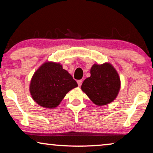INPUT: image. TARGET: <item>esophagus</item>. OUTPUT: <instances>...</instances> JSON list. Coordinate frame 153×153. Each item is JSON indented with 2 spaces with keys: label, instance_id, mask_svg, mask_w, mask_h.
<instances>
[{
  "label": "esophagus",
  "instance_id": "obj_1",
  "mask_svg": "<svg viewBox=\"0 0 153 153\" xmlns=\"http://www.w3.org/2000/svg\"><path fill=\"white\" fill-rule=\"evenodd\" d=\"M82 82H83L82 80H78V81H77V83H78L79 86H81V84H82Z\"/></svg>",
  "mask_w": 153,
  "mask_h": 153
}]
</instances>
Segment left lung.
<instances>
[{
    "instance_id": "8db88e82",
    "label": "left lung",
    "mask_w": 153,
    "mask_h": 153,
    "mask_svg": "<svg viewBox=\"0 0 153 153\" xmlns=\"http://www.w3.org/2000/svg\"><path fill=\"white\" fill-rule=\"evenodd\" d=\"M120 88V79L110 63L94 64L91 69V76L85 79L81 90L97 106L111 103L116 99Z\"/></svg>"
}]
</instances>
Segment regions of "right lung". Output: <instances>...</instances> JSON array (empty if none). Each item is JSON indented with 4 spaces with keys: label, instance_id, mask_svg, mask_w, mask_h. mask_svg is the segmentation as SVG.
I'll return each instance as SVG.
<instances>
[{
    "label": "right lung",
    "instance_id": "right-lung-1",
    "mask_svg": "<svg viewBox=\"0 0 153 153\" xmlns=\"http://www.w3.org/2000/svg\"><path fill=\"white\" fill-rule=\"evenodd\" d=\"M77 86L76 81L60 63L46 62L33 74L30 92L39 106L53 108L59 105L69 91Z\"/></svg>",
    "mask_w": 153,
    "mask_h": 153
}]
</instances>
